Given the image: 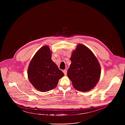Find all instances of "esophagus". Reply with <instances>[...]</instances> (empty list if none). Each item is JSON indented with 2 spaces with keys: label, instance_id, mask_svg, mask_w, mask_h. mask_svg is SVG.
Wrapping results in <instances>:
<instances>
[{
  "label": "esophagus",
  "instance_id": "1",
  "mask_svg": "<svg viewBox=\"0 0 125 125\" xmlns=\"http://www.w3.org/2000/svg\"><path fill=\"white\" fill-rule=\"evenodd\" d=\"M63 73H64L65 75H66V74H67V71H66V70H64L63 71Z\"/></svg>",
  "mask_w": 125,
  "mask_h": 125
}]
</instances>
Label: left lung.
Instances as JSON below:
<instances>
[{
  "label": "left lung",
  "instance_id": "obj_1",
  "mask_svg": "<svg viewBox=\"0 0 125 125\" xmlns=\"http://www.w3.org/2000/svg\"><path fill=\"white\" fill-rule=\"evenodd\" d=\"M70 60L67 76L73 87L82 92L93 89L100 77L101 66L92 52L83 44H79L73 51Z\"/></svg>",
  "mask_w": 125,
  "mask_h": 125
}]
</instances>
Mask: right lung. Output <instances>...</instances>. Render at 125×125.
I'll return each mask as SVG.
<instances>
[{
    "instance_id": "right-lung-1",
    "label": "right lung",
    "mask_w": 125,
    "mask_h": 125,
    "mask_svg": "<svg viewBox=\"0 0 125 125\" xmlns=\"http://www.w3.org/2000/svg\"><path fill=\"white\" fill-rule=\"evenodd\" d=\"M52 52L45 45L36 52L28 69L30 83L38 90L47 92L55 88L64 73L52 60Z\"/></svg>"
}]
</instances>
